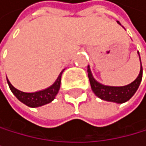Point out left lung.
<instances>
[{"instance_id":"left-lung-1","label":"left lung","mask_w":146,"mask_h":146,"mask_svg":"<svg viewBox=\"0 0 146 146\" xmlns=\"http://www.w3.org/2000/svg\"><path fill=\"white\" fill-rule=\"evenodd\" d=\"M119 25H121L120 22H117ZM139 54V52H138ZM140 57V55H139ZM141 61V58H140ZM88 77H89L91 90L94 92L95 95L102 99L103 100L107 102H112L116 103H123L129 100L134 95V93L138 90L139 85L142 81L143 78V68L141 63V69L138 77L134 81H133L130 84L123 86V87H112V86H105L99 83L97 80H95L90 71V67H88Z\"/></svg>"}]
</instances>
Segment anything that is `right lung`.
I'll return each instance as SVG.
<instances>
[{"instance_id":"1","label":"right lung","mask_w":146,"mask_h":146,"mask_svg":"<svg viewBox=\"0 0 146 146\" xmlns=\"http://www.w3.org/2000/svg\"><path fill=\"white\" fill-rule=\"evenodd\" d=\"M64 70H62L60 72L58 78H56V80L54 82V84L48 87L47 89H44L43 90H39L36 92H32V93H28V92H23L15 89L9 79L7 78L8 85L10 87V90H12L13 95L20 100L21 102L25 104L26 106L31 107V108H36L43 106L44 104H47L51 102L53 100L56 98V94L58 93V90L60 89V83H61V76Z\"/></svg>"}]
</instances>
